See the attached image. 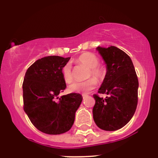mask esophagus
Segmentation results:
<instances>
[{
    "label": "esophagus",
    "mask_w": 158,
    "mask_h": 158,
    "mask_svg": "<svg viewBox=\"0 0 158 158\" xmlns=\"http://www.w3.org/2000/svg\"><path fill=\"white\" fill-rule=\"evenodd\" d=\"M82 97H83V98H85V97H87V95H86V94H83V95H82Z\"/></svg>",
    "instance_id": "esophagus-1"
}]
</instances>
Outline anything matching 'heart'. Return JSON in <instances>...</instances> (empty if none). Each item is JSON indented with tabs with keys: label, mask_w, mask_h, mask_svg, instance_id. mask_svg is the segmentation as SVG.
<instances>
[{
	"label": "heart",
	"mask_w": 158,
	"mask_h": 158,
	"mask_svg": "<svg viewBox=\"0 0 158 158\" xmlns=\"http://www.w3.org/2000/svg\"><path fill=\"white\" fill-rule=\"evenodd\" d=\"M78 65H81L89 69L87 77H93L83 82H74L69 86V91L75 93L86 94L94 89L97 84V81H102L106 76V70L104 66L99 64V59L97 56L89 52H85L74 60ZM62 76L64 81L67 84L72 83L74 80L72 69L70 64H66L62 69Z\"/></svg>",
	"instance_id": "obj_1"
}]
</instances>
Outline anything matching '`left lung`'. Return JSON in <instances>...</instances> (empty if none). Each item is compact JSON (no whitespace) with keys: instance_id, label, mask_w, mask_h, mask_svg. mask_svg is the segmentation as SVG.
Listing matches in <instances>:
<instances>
[{"instance_id":"8db88e82","label":"left lung","mask_w":158,"mask_h":158,"mask_svg":"<svg viewBox=\"0 0 158 158\" xmlns=\"http://www.w3.org/2000/svg\"><path fill=\"white\" fill-rule=\"evenodd\" d=\"M106 64V74L99 89L105 99L94 94L93 118L98 127L114 131L123 127L134 115L138 100V79L130 57L111 46L97 48Z\"/></svg>"}]
</instances>
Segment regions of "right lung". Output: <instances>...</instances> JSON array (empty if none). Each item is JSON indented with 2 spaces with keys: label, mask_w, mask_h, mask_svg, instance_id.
<instances>
[{
  "label": "right lung",
  "mask_w": 158,
  "mask_h": 158,
  "mask_svg": "<svg viewBox=\"0 0 158 158\" xmlns=\"http://www.w3.org/2000/svg\"><path fill=\"white\" fill-rule=\"evenodd\" d=\"M70 57L49 56L35 61L23 82V110L41 132L60 135L72 128L82 97L77 93L59 97L66 87L62 69Z\"/></svg>",
  "instance_id": "obj_1"
}]
</instances>
